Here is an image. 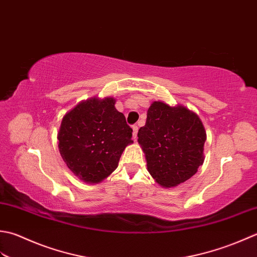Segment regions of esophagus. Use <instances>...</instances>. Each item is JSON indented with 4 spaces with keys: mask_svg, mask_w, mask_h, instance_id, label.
<instances>
[{
    "mask_svg": "<svg viewBox=\"0 0 257 257\" xmlns=\"http://www.w3.org/2000/svg\"><path fill=\"white\" fill-rule=\"evenodd\" d=\"M132 128H133V138L136 140V136H138V131H139V126H138V125H133Z\"/></svg>",
    "mask_w": 257,
    "mask_h": 257,
    "instance_id": "esophagus-1",
    "label": "esophagus"
}]
</instances>
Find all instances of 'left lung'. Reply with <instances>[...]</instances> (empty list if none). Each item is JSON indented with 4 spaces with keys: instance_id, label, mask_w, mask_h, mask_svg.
Instances as JSON below:
<instances>
[{
    "instance_id": "8db88e82",
    "label": "left lung",
    "mask_w": 257,
    "mask_h": 257,
    "mask_svg": "<svg viewBox=\"0 0 257 257\" xmlns=\"http://www.w3.org/2000/svg\"><path fill=\"white\" fill-rule=\"evenodd\" d=\"M138 136L150 174L162 186L181 184L203 164L205 130L200 117L184 106L152 103Z\"/></svg>"
}]
</instances>
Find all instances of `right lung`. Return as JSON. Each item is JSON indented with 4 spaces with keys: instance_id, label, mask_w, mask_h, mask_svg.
<instances>
[{
    "instance_id": "1",
    "label": "right lung",
    "mask_w": 257,
    "mask_h": 257,
    "mask_svg": "<svg viewBox=\"0 0 257 257\" xmlns=\"http://www.w3.org/2000/svg\"><path fill=\"white\" fill-rule=\"evenodd\" d=\"M115 99L82 102L62 119L57 140L63 161L86 183H98L116 169L133 130Z\"/></svg>"
}]
</instances>
